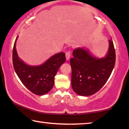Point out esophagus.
Listing matches in <instances>:
<instances>
[{
    "label": "esophagus",
    "mask_w": 129,
    "mask_h": 129,
    "mask_svg": "<svg viewBox=\"0 0 129 129\" xmlns=\"http://www.w3.org/2000/svg\"><path fill=\"white\" fill-rule=\"evenodd\" d=\"M65 56H66L67 60V61L69 60L70 57H71V51H68L66 52V53H65Z\"/></svg>",
    "instance_id": "esophagus-1"
}]
</instances>
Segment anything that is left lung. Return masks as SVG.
Instances as JSON below:
<instances>
[{
	"label": "left lung",
	"mask_w": 129,
	"mask_h": 129,
	"mask_svg": "<svg viewBox=\"0 0 129 129\" xmlns=\"http://www.w3.org/2000/svg\"><path fill=\"white\" fill-rule=\"evenodd\" d=\"M106 57L96 58L82 48L73 52L71 58L72 87L77 94L93 95L99 91L109 79L115 62V52L112 40Z\"/></svg>",
	"instance_id": "left-lung-1"
}]
</instances>
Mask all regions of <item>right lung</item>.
Segmentation results:
<instances>
[{
    "mask_svg": "<svg viewBox=\"0 0 129 129\" xmlns=\"http://www.w3.org/2000/svg\"><path fill=\"white\" fill-rule=\"evenodd\" d=\"M15 40L12 51V62L15 71L26 88L36 95H44L53 88L56 76L66 58L64 52L52 56L40 66H29L17 56Z\"/></svg>",
    "mask_w": 129,
    "mask_h": 129,
    "instance_id": "add662e5",
    "label": "right lung"
}]
</instances>
